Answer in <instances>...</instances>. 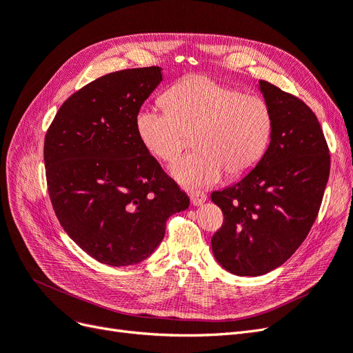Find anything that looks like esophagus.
I'll use <instances>...</instances> for the list:
<instances>
[{"label": "esophagus", "instance_id": "obj_1", "mask_svg": "<svg viewBox=\"0 0 353 353\" xmlns=\"http://www.w3.org/2000/svg\"><path fill=\"white\" fill-rule=\"evenodd\" d=\"M190 199H191V203H193L194 206H201L203 203L206 201V194L205 193H200V191H196V193H193L190 196Z\"/></svg>", "mask_w": 353, "mask_h": 353}]
</instances>
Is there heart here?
<instances>
[{
  "label": "heart",
  "instance_id": "obj_1",
  "mask_svg": "<svg viewBox=\"0 0 353 353\" xmlns=\"http://www.w3.org/2000/svg\"><path fill=\"white\" fill-rule=\"evenodd\" d=\"M165 101L168 109L143 104L135 114V131L145 150L166 163L176 160L188 135H194L197 152L170 168V175L187 190L219 183L223 170L232 178L245 175L268 148L272 112L261 97L194 74L172 85Z\"/></svg>",
  "mask_w": 353,
  "mask_h": 353
}]
</instances>
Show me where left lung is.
Here are the masks:
<instances>
[{
    "mask_svg": "<svg viewBox=\"0 0 353 353\" xmlns=\"http://www.w3.org/2000/svg\"><path fill=\"white\" fill-rule=\"evenodd\" d=\"M272 112L268 148L248 175L210 199L223 213L212 252L223 270L258 276L279 268L306 239L321 206L330 154L316 116L294 95L259 81Z\"/></svg>",
    "mask_w": 353,
    "mask_h": 353,
    "instance_id": "left-lung-1",
    "label": "left lung"
}]
</instances>
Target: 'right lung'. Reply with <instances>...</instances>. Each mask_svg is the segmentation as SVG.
Returning <instances> with one entry per match:
<instances>
[{"label": "right lung", "instance_id": "1", "mask_svg": "<svg viewBox=\"0 0 353 353\" xmlns=\"http://www.w3.org/2000/svg\"><path fill=\"white\" fill-rule=\"evenodd\" d=\"M162 68L113 72L63 103L44 143L48 193L63 230L91 258L128 266L150 256L190 199L135 131Z\"/></svg>", "mask_w": 353, "mask_h": 353}]
</instances>
